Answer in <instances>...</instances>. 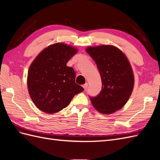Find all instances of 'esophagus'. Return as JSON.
I'll return each mask as SVG.
<instances>
[{
    "instance_id": "34e87169",
    "label": "esophagus",
    "mask_w": 160,
    "mask_h": 160,
    "mask_svg": "<svg viewBox=\"0 0 160 160\" xmlns=\"http://www.w3.org/2000/svg\"><path fill=\"white\" fill-rule=\"evenodd\" d=\"M88 83H85L83 85V88H84L85 90H86L87 89H88Z\"/></svg>"
}]
</instances>
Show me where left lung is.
I'll use <instances>...</instances> for the list:
<instances>
[{
	"label": "left lung",
	"mask_w": 160,
	"mask_h": 160,
	"mask_svg": "<svg viewBox=\"0 0 160 160\" xmlns=\"http://www.w3.org/2000/svg\"><path fill=\"white\" fill-rule=\"evenodd\" d=\"M87 52L99 69L102 89L95 97H89L93 107L103 114L122 108L132 93L134 77L127 57L112 45L88 47Z\"/></svg>",
	"instance_id": "1"
}]
</instances>
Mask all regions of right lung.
Here are the masks:
<instances>
[{"label": "right lung", "mask_w": 160, "mask_h": 160, "mask_svg": "<svg viewBox=\"0 0 160 160\" xmlns=\"http://www.w3.org/2000/svg\"><path fill=\"white\" fill-rule=\"evenodd\" d=\"M77 50L64 43H56L43 50L28 72V89L37 107L55 113L68 105L84 89L75 83V72L67 66Z\"/></svg>", "instance_id": "add662e5"}]
</instances>
